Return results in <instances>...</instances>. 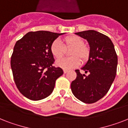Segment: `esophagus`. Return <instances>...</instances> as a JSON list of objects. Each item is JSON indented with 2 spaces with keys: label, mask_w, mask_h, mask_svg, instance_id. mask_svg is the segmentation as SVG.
<instances>
[{
  "label": "esophagus",
  "mask_w": 128,
  "mask_h": 128,
  "mask_svg": "<svg viewBox=\"0 0 128 128\" xmlns=\"http://www.w3.org/2000/svg\"><path fill=\"white\" fill-rule=\"evenodd\" d=\"M63 71H64V74H66V73H67V72H68V70H67V69H64V70H63Z\"/></svg>",
  "instance_id": "34e87169"
}]
</instances>
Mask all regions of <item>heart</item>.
<instances>
[{
  "label": "heart",
  "mask_w": 128,
  "mask_h": 128,
  "mask_svg": "<svg viewBox=\"0 0 128 128\" xmlns=\"http://www.w3.org/2000/svg\"><path fill=\"white\" fill-rule=\"evenodd\" d=\"M64 44L59 39H56L51 45V52L56 58H62L66 52V48H72L70 50V58H62L56 61V65L63 68H72L78 66L82 62H86L90 54V48L84 45V40L78 36H71L64 39Z\"/></svg>",
  "instance_id": "1"
}]
</instances>
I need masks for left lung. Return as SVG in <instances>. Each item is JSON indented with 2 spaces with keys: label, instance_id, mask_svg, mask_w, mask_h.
Returning a JSON list of instances; mask_svg holds the SVG:
<instances>
[{
  "label": "left lung",
  "instance_id": "left-lung-1",
  "mask_svg": "<svg viewBox=\"0 0 128 128\" xmlns=\"http://www.w3.org/2000/svg\"><path fill=\"white\" fill-rule=\"evenodd\" d=\"M86 39L90 54L86 64L76 70V78L71 83L74 96L86 104H92L104 96L111 87L117 71L118 56L109 37L93 30L75 33Z\"/></svg>",
  "mask_w": 128,
  "mask_h": 128
}]
</instances>
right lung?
<instances>
[{"mask_svg": "<svg viewBox=\"0 0 128 128\" xmlns=\"http://www.w3.org/2000/svg\"><path fill=\"white\" fill-rule=\"evenodd\" d=\"M64 33L49 31L29 32L16 42L10 65L17 88L25 97L40 100L50 96L62 68L52 66V42Z\"/></svg>", "mask_w": 128, "mask_h": 128, "instance_id": "right-lung-1", "label": "right lung"}]
</instances>
